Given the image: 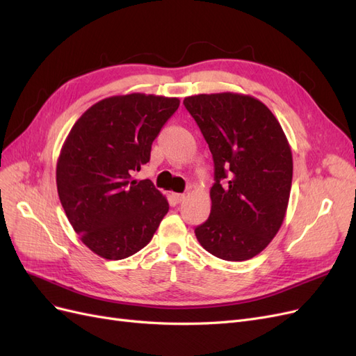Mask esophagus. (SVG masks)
<instances>
[{
	"label": "esophagus",
	"mask_w": 356,
	"mask_h": 356,
	"mask_svg": "<svg viewBox=\"0 0 356 356\" xmlns=\"http://www.w3.org/2000/svg\"><path fill=\"white\" fill-rule=\"evenodd\" d=\"M172 197H174V200L177 203H181L182 200L186 199V195H182V193H174V195H172Z\"/></svg>",
	"instance_id": "obj_1"
}]
</instances>
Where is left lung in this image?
<instances>
[{"label": "left lung", "instance_id": "obj_1", "mask_svg": "<svg viewBox=\"0 0 356 356\" xmlns=\"http://www.w3.org/2000/svg\"><path fill=\"white\" fill-rule=\"evenodd\" d=\"M184 105L213 159L211 215L196 238L221 260H250L285 218L293 182L288 139L273 113L250 95H195Z\"/></svg>", "mask_w": 356, "mask_h": 356}]
</instances>
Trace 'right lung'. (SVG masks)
<instances>
[{
    "label": "right lung",
    "mask_w": 356,
    "mask_h": 356,
    "mask_svg": "<svg viewBox=\"0 0 356 356\" xmlns=\"http://www.w3.org/2000/svg\"><path fill=\"white\" fill-rule=\"evenodd\" d=\"M178 106V98L145 93L105 98L83 113L62 145L56 184L63 211L81 242L106 260L143 250L169 211L152 181L132 175L149 161Z\"/></svg>",
    "instance_id": "obj_1"
}]
</instances>
